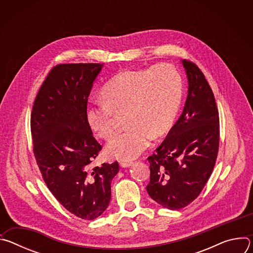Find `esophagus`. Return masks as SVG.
Masks as SVG:
<instances>
[{
  "label": "esophagus",
  "mask_w": 253,
  "mask_h": 253,
  "mask_svg": "<svg viewBox=\"0 0 253 253\" xmlns=\"http://www.w3.org/2000/svg\"><path fill=\"white\" fill-rule=\"evenodd\" d=\"M120 166L121 167H123V168H125V167H129V166H131L132 165V162L131 161H120Z\"/></svg>",
  "instance_id": "34e87169"
}]
</instances>
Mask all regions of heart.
Returning a JSON list of instances; mask_svg holds the SVG:
<instances>
[{
  "instance_id": "1",
  "label": "heart",
  "mask_w": 253,
  "mask_h": 253,
  "mask_svg": "<svg viewBox=\"0 0 253 253\" xmlns=\"http://www.w3.org/2000/svg\"><path fill=\"white\" fill-rule=\"evenodd\" d=\"M103 99L89 102L86 116L102 139L116 131L117 115H126L128 128L108 143L107 154L122 160L139 156L172 126L182 101V80L169 64L147 69L125 70L108 81Z\"/></svg>"
}]
</instances>
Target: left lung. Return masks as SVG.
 Returning <instances> with one entry per match:
<instances>
[{"instance_id": "1", "label": "left lung", "mask_w": 253, "mask_h": 253, "mask_svg": "<svg viewBox=\"0 0 253 253\" xmlns=\"http://www.w3.org/2000/svg\"><path fill=\"white\" fill-rule=\"evenodd\" d=\"M188 96L181 116L147 159L150 197L165 208L181 209L196 199L215 166L219 148V115L211 87L197 65L182 61Z\"/></svg>"}]
</instances>
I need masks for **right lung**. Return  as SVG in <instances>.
<instances>
[{
  "mask_svg": "<svg viewBox=\"0 0 253 253\" xmlns=\"http://www.w3.org/2000/svg\"><path fill=\"white\" fill-rule=\"evenodd\" d=\"M103 65L59 64L51 69L31 113L33 152L46 185L70 213L93 220L109 205L119 164L91 167L102 146L86 111L93 82Z\"/></svg>",
  "mask_w": 253,
  "mask_h": 253,
  "instance_id": "1",
  "label": "right lung"
}]
</instances>
